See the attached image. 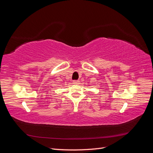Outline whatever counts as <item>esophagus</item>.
Instances as JSON below:
<instances>
[{"label":"esophagus","mask_w":153,"mask_h":153,"mask_svg":"<svg viewBox=\"0 0 153 153\" xmlns=\"http://www.w3.org/2000/svg\"><path fill=\"white\" fill-rule=\"evenodd\" d=\"M73 82L74 84H79V80H73Z\"/></svg>","instance_id":"34e87169"}]
</instances>
